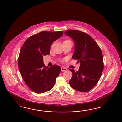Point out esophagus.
Returning <instances> with one entry per match:
<instances>
[{
    "label": "esophagus",
    "mask_w": 122,
    "mask_h": 122,
    "mask_svg": "<svg viewBox=\"0 0 122 122\" xmlns=\"http://www.w3.org/2000/svg\"><path fill=\"white\" fill-rule=\"evenodd\" d=\"M66 70H67V69H66V68H65V67H62V68H61V71H62V72L65 71H66Z\"/></svg>",
    "instance_id": "34e87169"
}]
</instances>
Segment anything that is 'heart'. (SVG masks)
I'll return each mask as SVG.
<instances>
[{"instance_id": "1", "label": "heart", "mask_w": 122, "mask_h": 122, "mask_svg": "<svg viewBox=\"0 0 122 122\" xmlns=\"http://www.w3.org/2000/svg\"><path fill=\"white\" fill-rule=\"evenodd\" d=\"M67 40H65V41H67ZM64 60H65V59H63L61 60V61H62V62H64Z\"/></svg>"}]
</instances>
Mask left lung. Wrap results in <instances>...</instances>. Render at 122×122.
<instances>
[{
    "label": "left lung",
    "instance_id": "obj_1",
    "mask_svg": "<svg viewBox=\"0 0 122 122\" xmlns=\"http://www.w3.org/2000/svg\"><path fill=\"white\" fill-rule=\"evenodd\" d=\"M64 33L71 37L75 43L72 56L78 60L80 67L78 71L70 70L73 76L69 83L71 86L81 92L92 90L101 76L104 68L102 50L97 43L87 33L77 30H70Z\"/></svg>",
    "mask_w": 122,
    "mask_h": 122
}]
</instances>
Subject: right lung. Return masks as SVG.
<instances>
[{"label":"right lung","instance_id":"obj_1","mask_svg":"<svg viewBox=\"0 0 122 122\" xmlns=\"http://www.w3.org/2000/svg\"><path fill=\"white\" fill-rule=\"evenodd\" d=\"M63 33L41 31L29 37L21 47L18 58L19 70L25 84L35 93L48 92L54 86L61 68L57 65L46 67L43 56L49 54L52 43Z\"/></svg>","mask_w":122,"mask_h":122}]
</instances>
